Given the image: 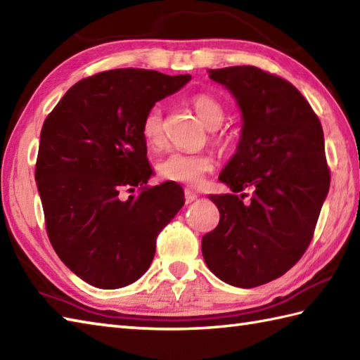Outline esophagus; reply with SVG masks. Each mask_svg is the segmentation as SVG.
<instances>
[{
    "mask_svg": "<svg viewBox=\"0 0 360 360\" xmlns=\"http://www.w3.org/2000/svg\"><path fill=\"white\" fill-rule=\"evenodd\" d=\"M184 196H186V202H187V204L193 202V201L196 200V198H198V195H196L195 192H192V190H188V188L184 192Z\"/></svg>",
    "mask_w": 360,
    "mask_h": 360,
    "instance_id": "1",
    "label": "esophagus"
}]
</instances>
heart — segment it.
<instances>
[{"instance_id":"obj_1","label":"heart","mask_w":360,"mask_h":360,"mask_svg":"<svg viewBox=\"0 0 360 360\" xmlns=\"http://www.w3.org/2000/svg\"><path fill=\"white\" fill-rule=\"evenodd\" d=\"M192 105L198 116L209 128H218L224 122L226 111L218 98L210 94H196ZM142 136L150 147H158L164 141V112L162 106L153 105L142 119ZM221 142L223 139L217 137ZM215 167V159L210 153H184L172 151L159 159L156 165L160 178L179 182V184L198 186L204 176Z\"/></svg>"}]
</instances>
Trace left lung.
I'll return each instance as SVG.
<instances>
[{
    "mask_svg": "<svg viewBox=\"0 0 360 360\" xmlns=\"http://www.w3.org/2000/svg\"><path fill=\"white\" fill-rule=\"evenodd\" d=\"M243 112L235 156L219 174L233 193L210 195L219 224L202 236L209 269L238 288L288 272L307 252L330 190L323 129L292 83L255 66L209 70ZM252 190L246 202L236 195Z\"/></svg>",
    "mask_w": 360,
    "mask_h": 360,
    "instance_id": "obj_1",
    "label": "left lung"
}]
</instances>
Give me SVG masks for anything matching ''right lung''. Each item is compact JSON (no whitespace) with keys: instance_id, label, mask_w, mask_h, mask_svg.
<instances>
[{"instance_id":"right-lung-1","label":"right lung","mask_w":360,"mask_h":360,"mask_svg":"<svg viewBox=\"0 0 360 360\" xmlns=\"http://www.w3.org/2000/svg\"><path fill=\"white\" fill-rule=\"evenodd\" d=\"M190 75L122 68L82 79L46 117L35 164L53 250L89 285L124 288L150 267L160 231L184 205L178 184L147 186L142 119ZM128 198L123 193H134Z\"/></svg>"}]
</instances>
